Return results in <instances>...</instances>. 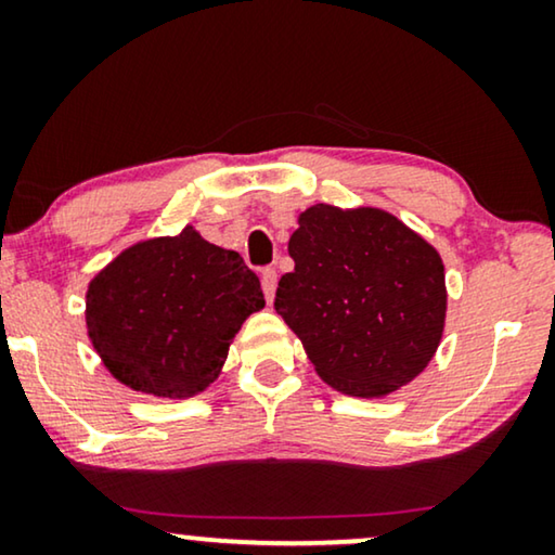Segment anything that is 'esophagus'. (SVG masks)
Wrapping results in <instances>:
<instances>
[{
  "label": "esophagus",
  "instance_id": "esophagus-1",
  "mask_svg": "<svg viewBox=\"0 0 555 555\" xmlns=\"http://www.w3.org/2000/svg\"><path fill=\"white\" fill-rule=\"evenodd\" d=\"M260 280H262V293H264V300L268 302H272L275 300V287H278V272L272 270V268H268V270H262V275H260Z\"/></svg>",
  "mask_w": 555,
  "mask_h": 555
}]
</instances>
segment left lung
<instances>
[{"instance_id": "left-lung-1", "label": "left lung", "mask_w": 555, "mask_h": 555, "mask_svg": "<svg viewBox=\"0 0 555 555\" xmlns=\"http://www.w3.org/2000/svg\"><path fill=\"white\" fill-rule=\"evenodd\" d=\"M295 270L275 310L331 389L382 399L412 384L442 344L444 264L437 247L378 207L313 204L287 242Z\"/></svg>"}]
</instances>
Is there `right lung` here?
Listing matches in <instances>:
<instances>
[{
	"label": "right lung",
	"mask_w": 555,
	"mask_h": 555,
	"mask_svg": "<svg viewBox=\"0 0 555 555\" xmlns=\"http://www.w3.org/2000/svg\"><path fill=\"white\" fill-rule=\"evenodd\" d=\"M260 280L192 224L118 253L86 291V328L108 374L156 399H192L222 374Z\"/></svg>",
	"instance_id": "1"
}]
</instances>
